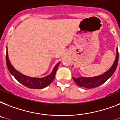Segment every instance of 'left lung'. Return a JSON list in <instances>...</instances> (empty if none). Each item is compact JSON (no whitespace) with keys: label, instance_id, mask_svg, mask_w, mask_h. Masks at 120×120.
<instances>
[{"label":"left lung","instance_id":"1","mask_svg":"<svg viewBox=\"0 0 120 120\" xmlns=\"http://www.w3.org/2000/svg\"><path fill=\"white\" fill-rule=\"evenodd\" d=\"M118 63V50L117 49L115 60L113 65L112 66V67L105 73L95 77H90V78L83 77H80V78H73V79L75 83L81 87L86 88H93L97 87L102 85L103 83H104L106 80L112 77L117 67Z\"/></svg>","mask_w":120,"mask_h":120}]
</instances>
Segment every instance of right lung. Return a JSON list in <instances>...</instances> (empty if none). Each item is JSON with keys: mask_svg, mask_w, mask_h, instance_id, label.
Listing matches in <instances>:
<instances>
[{"mask_svg": "<svg viewBox=\"0 0 120 120\" xmlns=\"http://www.w3.org/2000/svg\"><path fill=\"white\" fill-rule=\"evenodd\" d=\"M60 62H58L54 67L52 73L47 77L43 78H33V77H27L26 75L22 74L20 72L16 70L13 66L11 65L10 60L8 59V53L7 50L6 53V64L8 71L12 74L16 80L23 85L26 87L32 89H41L45 88L52 82L56 74V70L58 68Z\"/></svg>", "mask_w": 120, "mask_h": 120, "instance_id": "add662e5", "label": "right lung"}]
</instances>
